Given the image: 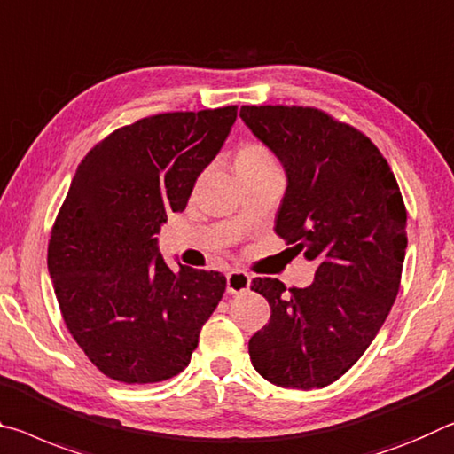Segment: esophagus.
Wrapping results in <instances>:
<instances>
[{"mask_svg":"<svg viewBox=\"0 0 454 454\" xmlns=\"http://www.w3.org/2000/svg\"><path fill=\"white\" fill-rule=\"evenodd\" d=\"M251 286V276L245 271H231L227 273V292L229 294H243Z\"/></svg>","mask_w":454,"mask_h":454,"instance_id":"34e87169","label":"esophagus"}]
</instances>
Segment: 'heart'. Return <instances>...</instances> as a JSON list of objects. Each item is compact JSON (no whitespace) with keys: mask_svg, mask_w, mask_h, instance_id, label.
Returning <instances> with one entry per match:
<instances>
[{"mask_svg":"<svg viewBox=\"0 0 454 454\" xmlns=\"http://www.w3.org/2000/svg\"><path fill=\"white\" fill-rule=\"evenodd\" d=\"M233 170L237 178L251 176L257 173H265V170H278L276 160H273L271 153L265 146L257 143L243 145L235 154Z\"/></svg>","mask_w":454,"mask_h":454,"instance_id":"1","label":"heart"}]
</instances>
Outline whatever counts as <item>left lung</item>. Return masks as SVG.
<instances>
[{"label": "left lung", "mask_w": 454, "mask_h": 454, "mask_svg": "<svg viewBox=\"0 0 454 454\" xmlns=\"http://www.w3.org/2000/svg\"><path fill=\"white\" fill-rule=\"evenodd\" d=\"M241 121L286 170L276 233L316 262L308 287L255 278L271 308L249 358L281 388H324L346 374L396 300L406 254V209L372 140L322 110L241 106Z\"/></svg>", "instance_id": "1"}]
</instances>
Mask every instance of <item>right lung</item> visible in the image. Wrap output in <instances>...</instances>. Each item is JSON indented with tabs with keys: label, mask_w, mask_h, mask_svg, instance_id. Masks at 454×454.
I'll list each match as a JSON object with an SVG mask.
<instances>
[{
	"label": "right lung",
	"mask_w": 454,
	"mask_h": 454,
	"mask_svg": "<svg viewBox=\"0 0 454 454\" xmlns=\"http://www.w3.org/2000/svg\"><path fill=\"white\" fill-rule=\"evenodd\" d=\"M235 118L237 106L143 118L96 145L72 178L48 271L66 328L116 382L183 372L225 292L219 271L170 270L157 233L184 211Z\"/></svg>",
	"instance_id": "right-lung-1"
}]
</instances>
